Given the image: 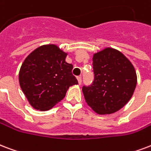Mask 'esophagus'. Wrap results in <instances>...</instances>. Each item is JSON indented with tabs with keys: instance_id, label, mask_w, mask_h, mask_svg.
Here are the masks:
<instances>
[{
	"instance_id": "1",
	"label": "esophagus",
	"mask_w": 151,
	"mask_h": 151,
	"mask_svg": "<svg viewBox=\"0 0 151 151\" xmlns=\"http://www.w3.org/2000/svg\"><path fill=\"white\" fill-rule=\"evenodd\" d=\"M77 79H78V84L81 85V76H78V78H77Z\"/></svg>"
}]
</instances>
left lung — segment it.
Instances as JSON below:
<instances>
[{"label": "left lung", "mask_w": 151, "mask_h": 151, "mask_svg": "<svg viewBox=\"0 0 151 151\" xmlns=\"http://www.w3.org/2000/svg\"><path fill=\"white\" fill-rule=\"evenodd\" d=\"M94 79L82 87L86 103L96 113L116 112L132 98L136 87V72L119 50L105 48L93 58Z\"/></svg>", "instance_id": "1"}]
</instances>
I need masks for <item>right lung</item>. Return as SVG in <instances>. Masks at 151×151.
I'll return each instance as SVG.
<instances>
[{"mask_svg":"<svg viewBox=\"0 0 151 151\" xmlns=\"http://www.w3.org/2000/svg\"><path fill=\"white\" fill-rule=\"evenodd\" d=\"M67 54L56 45H44L32 51L22 64L19 86L35 109L47 111L63 100L70 86L78 85Z\"/></svg>","mask_w":151,"mask_h":151,"instance_id":"add662e5","label":"right lung"}]
</instances>
